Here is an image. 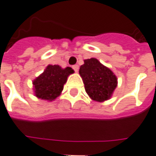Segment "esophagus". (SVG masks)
I'll use <instances>...</instances> for the list:
<instances>
[{
	"instance_id": "esophagus-1",
	"label": "esophagus",
	"mask_w": 156,
	"mask_h": 156,
	"mask_svg": "<svg viewBox=\"0 0 156 156\" xmlns=\"http://www.w3.org/2000/svg\"><path fill=\"white\" fill-rule=\"evenodd\" d=\"M72 68L74 69V70H75L76 72H77V71L79 70V66H77V65H75V66H73Z\"/></svg>"
}]
</instances>
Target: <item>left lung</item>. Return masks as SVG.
Returning a JSON list of instances; mask_svg holds the SVG:
<instances>
[{
  "label": "left lung",
  "instance_id": "8db88e82",
  "mask_svg": "<svg viewBox=\"0 0 156 156\" xmlns=\"http://www.w3.org/2000/svg\"><path fill=\"white\" fill-rule=\"evenodd\" d=\"M79 73L87 93L96 101L101 102L110 99L118 86L114 73L95 58L85 59Z\"/></svg>",
  "mask_w": 156,
  "mask_h": 156
}]
</instances>
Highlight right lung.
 <instances>
[{"mask_svg":"<svg viewBox=\"0 0 156 156\" xmlns=\"http://www.w3.org/2000/svg\"><path fill=\"white\" fill-rule=\"evenodd\" d=\"M73 73L74 70L70 67L63 69L57 65L48 66L33 81L35 96L42 100H55L61 93L68 76Z\"/></svg>","mask_w":156,"mask_h":156,"instance_id":"1","label":"right lung"}]
</instances>
